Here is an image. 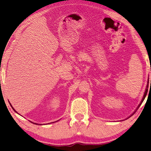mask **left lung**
Returning a JSON list of instances; mask_svg holds the SVG:
<instances>
[{"mask_svg":"<svg viewBox=\"0 0 151 151\" xmlns=\"http://www.w3.org/2000/svg\"><path fill=\"white\" fill-rule=\"evenodd\" d=\"M150 83H151V82H150ZM148 84H149V83H148ZM148 87H149V85H147V88H146V90H145V93H144V96H143V97H142V101H141V102H140V103L139 105L138 106L137 109H139V106H140V104H142V102H143V101L145 100V97H146V96H147V92H148ZM132 115H131V116H132Z\"/></svg>","mask_w":151,"mask_h":151,"instance_id":"8db88e82","label":"left lung"}]
</instances>
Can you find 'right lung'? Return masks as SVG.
<instances>
[{"mask_svg": "<svg viewBox=\"0 0 151 151\" xmlns=\"http://www.w3.org/2000/svg\"><path fill=\"white\" fill-rule=\"evenodd\" d=\"M10 104H11V107H12V109H13V110H14V111L15 112H17V113H18V112H17L16 111H15V110H14V108H13V107H12V105H11V103H10ZM56 122H57V121H56ZM32 123H34V124H37V123H35V122H32ZM48 124H49V123H48ZM38 125H39V124H38ZM40 125H41V124H40Z\"/></svg>", "mask_w": 151, "mask_h": 151, "instance_id": "right-lung-1", "label": "right lung"}]
</instances>
